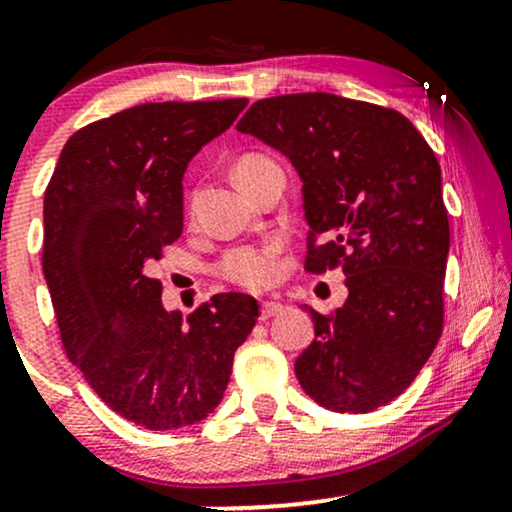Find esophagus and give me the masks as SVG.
Masks as SVG:
<instances>
[{
    "label": "esophagus",
    "instance_id": "esophagus-1",
    "mask_svg": "<svg viewBox=\"0 0 512 512\" xmlns=\"http://www.w3.org/2000/svg\"><path fill=\"white\" fill-rule=\"evenodd\" d=\"M281 310H284V305H281V303H276V301H262V308H260L262 320H269V317L279 315Z\"/></svg>",
    "mask_w": 512,
    "mask_h": 512
}]
</instances>
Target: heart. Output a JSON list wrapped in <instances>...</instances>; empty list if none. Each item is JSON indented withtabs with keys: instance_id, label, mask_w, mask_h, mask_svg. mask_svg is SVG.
<instances>
[{
	"instance_id": "b5f03b06",
	"label": "heart",
	"mask_w": 512,
	"mask_h": 512,
	"mask_svg": "<svg viewBox=\"0 0 512 512\" xmlns=\"http://www.w3.org/2000/svg\"><path fill=\"white\" fill-rule=\"evenodd\" d=\"M264 163H272V158L262 154H245L238 158L233 175L243 178V175L252 173ZM281 250H284V243L279 238L262 240V243L255 245H238V248L228 250L223 255V260L219 262V274L231 284L243 286V289H267L281 274Z\"/></svg>"
}]
</instances>
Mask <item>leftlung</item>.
Returning <instances> with one entry per match:
<instances>
[{
    "mask_svg": "<svg viewBox=\"0 0 512 512\" xmlns=\"http://www.w3.org/2000/svg\"><path fill=\"white\" fill-rule=\"evenodd\" d=\"M236 129L284 154L303 182L305 269L346 276L342 308L305 305L315 339L296 358L298 383L339 414L385 407L443 332L450 223L436 154L397 110L334 93L264 98Z\"/></svg>",
    "mask_w": 512,
    "mask_h": 512,
    "instance_id": "1",
    "label": "left lung"
}]
</instances>
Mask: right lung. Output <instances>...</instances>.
<instances>
[{
    "label": "right lung",
    "instance_id": "right-lung-1",
    "mask_svg": "<svg viewBox=\"0 0 512 512\" xmlns=\"http://www.w3.org/2000/svg\"><path fill=\"white\" fill-rule=\"evenodd\" d=\"M245 98L144 103L64 144L43 204V272L69 361L122 419L173 431L219 407L260 305L219 293L182 322L146 269L182 233V175Z\"/></svg>",
    "mask_w": 512,
    "mask_h": 512
}]
</instances>
